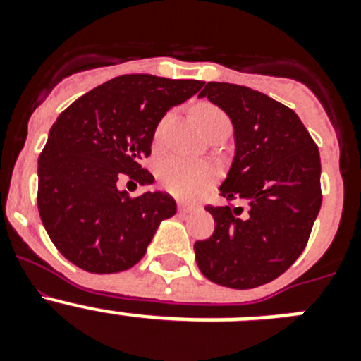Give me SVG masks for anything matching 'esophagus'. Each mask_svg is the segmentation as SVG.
Listing matches in <instances>:
<instances>
[{
  "label": "esophagus",
  "instance_id": "esophagus-1",
  "mask_svg": "<svg viewBox=\"0 0 361 361\" xmlns=\"http://www.w3.org/2000/svg\"><path fill=\"white\" fill-rule=\"evenodd\" d=\"M178 213H190V212H193V206H190V204H184V202H178Z\"/></svg>",
  "mask_w": 361,
  "mask_h": 361
}]
</instances>
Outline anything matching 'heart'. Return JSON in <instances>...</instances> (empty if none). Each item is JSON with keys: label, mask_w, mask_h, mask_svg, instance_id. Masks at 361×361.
Here are the masks:
<instances>
[{"label": "heart", "mask_w": 361, "mask_h": 361, "mask_svg": "<svg viewBox=\"0 0 361 361\" xmlns=\"http://www.w3.org/2000/svg\"><path fill=\"white\" fill-rule=\"evenodd\" d=\"M216 117L226 116L219 108L208 106V104L197 108V121H199L200 126L208 121L216 119ZM168 121H170V116L161 121L157 128V137L164 133ZM157 177L161 186L177 199H195L215 183L216 171L213 170V166L206 164V162L175 155V157L164 159L159 164Z\"/></svg>", "instance_id": "obj_1"}]
</instances>
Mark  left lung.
I'll return each instance as SVG.
<instances>
[{"label":"left lung","instance_id":"obj_1","mask_svg":"<svg viewBox=\"0 0 361 361\" xmlns=\"http://www.w3.org/2000/svg\"><path fill=\"white\" fill-rule=\"evenodd\" d=\"M199 97L226 111L235 155L220 195L250 209L212 208L215 231L195 242L197 266L212 282L251 289L279 279L307 244L322 206L320 153L291 108L247 86L208 82Z\"/></svg>","mask_w":361,"mask_h":361}]
</instances>
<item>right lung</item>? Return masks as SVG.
I'll return each instance as SVG.
<instances>
[{"mask_svg":"<svg viewBox=\"0 0 361 361\" xmlns=\"http://www.w3.org/2000/svg\"><path fill=\"white\" fill-rule=\"evenodd\" d=\"M202 81L149 73L119 75L73 101L57 117L37 161V208L59 253L88 273H119L146 253L162 220L177 212L168 193L130 199L121 173L153 184L141 166L166 111Z\"/></svg>","mask_w":361,"mask_h":361,"instance_id":"1","label":"right lung"}]
</instances>
